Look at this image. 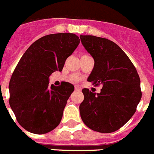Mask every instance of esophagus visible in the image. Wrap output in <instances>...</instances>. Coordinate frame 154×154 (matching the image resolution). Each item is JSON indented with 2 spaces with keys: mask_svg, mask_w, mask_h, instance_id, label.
Returning a JSON list of instances; mask_svg holds the SVG:
<instances>
[{
  "mask_svg": "<svg viewBox=\"0 0 154 154\" xmlns=\"http://www.w3.org/2000/svg\"><path fill=\"white\" fill-rule=\"evenodd\" d=\"M75 90H76V91H81V88H80L79 86H75Z\"/></svg>",
  "mask_w": 154,
  "mask_h": 154,
  "instance_id": "1",
  "label": "esophagus"
}]
</instances>
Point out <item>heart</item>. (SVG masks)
<instances>
[{
	"mask_svg": "<svg viewBox=\"0 0 154 154\" xmlns=\"http://www.w3.org/2000/svg\"><path fill=\"white\" fill-rule=\"evenodd\" d=\"M71 80L73 81H78V80H79V77H77V76H76V75H73V76H72V77H71Z\"/></svg>",
	"mask_w": 154,
	"mask_h": 154,
	"instance_id": "1",
	"label": "heart"
}]
</instances>
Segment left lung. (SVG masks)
<instances>
[{
    "instance_id": "8db88e82",
    "label": "left lung",
    "mask_w": 154,
    "mask_h": 154,
    "mask_svg": "<svg viewBox=\"0 0 154 154\" xmlns=\"http://www.w3.org/2000/svg\"><path fill=\"white\" fill-rule=\"evenodd\" d=\"M80 38L95 62L88 81L103 85L97 94L88 88L82 89L81 119L92 131L112 133L135 113L142 98L139 76L128 56L114 42L93 35Z\"/></svg>"
}]
</instances>
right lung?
Returning a JSON list of instances; mask_svg holds the SVG:
<instances>
[{
  "label": "right lung",
  "instance_id": "1",
  "mask_svg": "<svg viewBox=\"0 0 154 154\" xmlns=\"http://www.w3.org/2000/svg\"><path fill=\"white\" fill-rule=\"evenodd\" d=\"M79 43L75 34L47 35L34 42L19 61L9 81V104L26 131L42 134L59 125L74 86L66 81L49 85V77L62 70Z\"/></svg>",
  "mask_w": 154,
  "mask_h": 154
}]
</instances>
